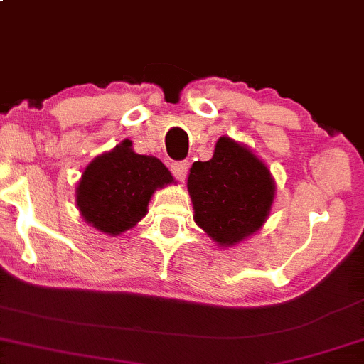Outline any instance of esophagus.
Wrapping results in <instances>:
<instances>
[{
	"mask_svg": "<svg viewBox=\"0 0 364 364\" xmlns=\"http://www.w3.org/2000/svg\"><path fill=\"white\" fill-rule=\"evenodd\" d=\"M188 169H190V163L188 161H176L171 164V171L179 181H185L188 176Z\"/></svg>",
	"mask_w": 364,
	"mask_h": 364,
	"instance_id": "obj_1",
	"label": "esophagus"
}]
</instances>
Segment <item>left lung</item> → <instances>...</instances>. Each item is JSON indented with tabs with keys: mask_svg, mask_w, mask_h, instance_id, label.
<instances>
[{
	"mask_svg": "<svg viewBox=\"0 0 364 364\" xmlns=\"http://www.w3.org/2000/svg\"><path fill=\"white\" fill-rule=\"evenodd\" d=\"M188 193L196 225L220 248H232L263 228L276 183L253 149L221 136L210 161L193 163Z\"/></svg>",
	"mask_w": 364,
	"mask_h": 364,
	"instance_id": "1",
	"label": "left lung"
}]
</instances>
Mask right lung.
Returning <instances> with one entry per match:
<instances>
[{
  "mask_svg": "<svg viewBox=\"0 0 364 364\" xmlns=\"http://www.w3.org/2000/svg\"><path fill=\"white\" fill-rule=\"evenodd\" d=\"M129 139L101 153L83 169L76 206L83 220L109 236L132 230L146 216L153 193L173 185L168 168L154 156L133 151Z\"/></svg>",
  "mask_w": 364,
  "mask_h": 364,
  "instance_id": "1",
  "label": "right lung"
}]
</instances>
